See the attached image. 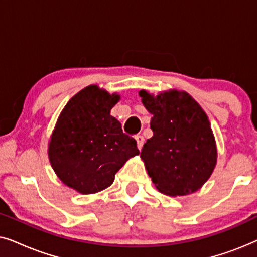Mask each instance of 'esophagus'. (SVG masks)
<instances>
[{"instance_id":"obj_1","label":"esophagus","mask_w":257,"mask_h":257,"mask_svg":"<svg viewBox=\"0 0 257 257\" xmlns=\"http://www.w3.org/2000/svg\"><path fill=\"white\" fill-rule=\"evenodd\" d=\"M136 140H137V146H138V149L142 150L143 145H144V137L143 136H136Z\"/></svg>"}]
</instances>
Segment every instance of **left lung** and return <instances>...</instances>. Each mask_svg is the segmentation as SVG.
I'll list each match as a JSON object with an SVG mask.
<instances>
[{
	"label": "left lung",
	"mask_w": 257,
	"mask_h": 257,
	"mask_svg": "<svg viewBox=\"0 0 257 257\" xmlns=\"http://www.w3.org/2000/svg\"><path fill=\"white\" fill-rule=\"evenodd\" d=\"M139 96L153 114V137L140 153L153 184L171 196L198 191L216 164L215 140L206 113L186 92L154 97L142 90Z\"/></svg>",
	"instance_id": "left-lung-1"
}]
</instances>
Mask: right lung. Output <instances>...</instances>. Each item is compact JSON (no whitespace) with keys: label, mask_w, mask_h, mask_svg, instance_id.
Returning a JSON list of instances; mask_svg holds the SVG:
<instances>
[{"label":"right lung","mask_w":257,"mask_h":257,"mask_svg":"<svg viewBox=\"0 0 257 257\" xmlns=\"http://www.w3.org/2000/svg\"><path fill=\"white\" fill-rule=\"evenodd\" d=\"M119 100L96 85L73 96L63 108L49 144V159L58 178L82 194L112 185L128 158L139 154L137 142L110 114Z\"/></svg>","instance_id":"right-lung-1"}]
</instances>
